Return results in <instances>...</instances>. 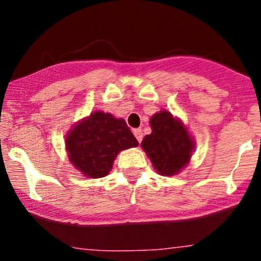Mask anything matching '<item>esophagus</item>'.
I'll return each instance as SVG.
<instances>
[{
  "instance_id": "obj_1",
  "label": "esophagus",
  "mask_w": 261,
  "mask_h": 261,
  "mask_svg": "<svg viewBox=\"0 0 261 261\" xmlns=\"http://www.w3.org/2000/svg\"><path fill=\"white\" fill-rule=\"evenodd\" d=\"M134 135H135L136 140L139 141V143H141L143 141V131H141V128H134Z\"/></svg>"
}]
</instances>
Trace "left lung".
Wrapping results in <instances>:
<instances>
[{
  "mask_svg": "<svg viewBox=\"0 0 261 261\" xmlns=\"http://www.w3.org/2000/svg\"><path fill=\"white\" fill-rule=\"evenodd\" d=\"M150 126L152 133L144 138L141 146L160 174H175L188 164L193 150L188 131L167 111L152 116Z\"/></svg>",
  "mask_w": 261,
  "mask_h": 261,
  "instance_id": "left-lung-1",
  "label": "left lung"
}]
</instances>
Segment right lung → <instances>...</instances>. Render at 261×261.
<instances>
[{"mask_svg":"<svg viewBox=\"0 0 261 261\" xmlns=\"http://www.w3.org/2000/svg\"><path fill=\"white\" fill-rule=\"evenodd\" d=\"M65 145L77 169L87 177L101 178L109 174L121 150L139 143L122 118L98 111L72 128Z\"/></svg>","mask_w":261,"mask_h":261,"instance_id":"add662e5","label":"right lung"}]
</instances>
